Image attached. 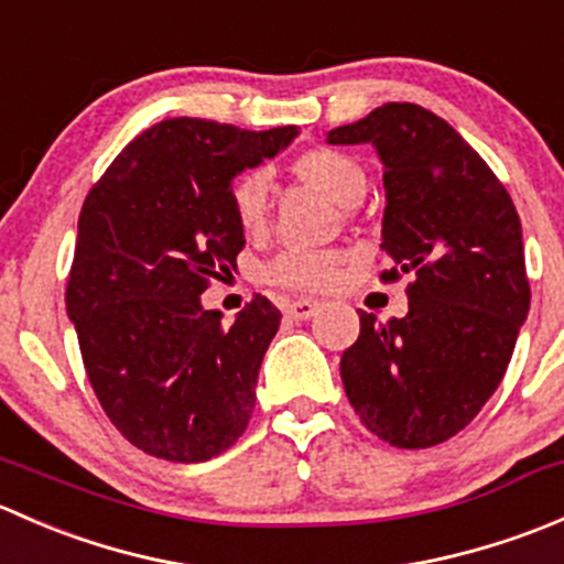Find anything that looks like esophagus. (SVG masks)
I'll use <instances>...</instances> for the list:
<instances>
[{
  "label": "esophagus",
  "mask_w": 564,
  "mask_h": 564,
  "mask_svg": "<svg viewBox=\"0 0 564 564\" xmlns=\"http://www.w3.org/2000/svg\"><path fill=\"white\" fill-rule=\"evenodd\" d=\"M316 300H292V303L286 305V318H292V322H308L311 316H316Z\"/></svg>",
  "instance_id": "34e87169"
}]
</instances>
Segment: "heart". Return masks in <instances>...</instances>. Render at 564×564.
Masks as SVG:
<instances>
[{"label":"heart","mask_w":564,"mask_h":564,"mask_svg":"<svg viewBox=\"0 0 564 564\" xmlns=\"http://www.w3.org/2000/svg\"><path fill=\"white\" fill-rule=\"evenodd\" d=\"M294 174L318 187L335 204L355 207L366 196L368 176L355 158L338 150H308L292 163ZM231 209L240 229L259 231L270 209V180L264 172H248L231 185ZM340 270V256L329 250H286L264 267L270 283L286 289H327Z\"/></svg>","instance_id":"obj_1"}]
</instances>
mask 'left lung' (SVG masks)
Wrapping results in <instances>:
<instances>
[{
	"label": "left lung",
	"mask_w": 564,
	"mask_h": 564,
	"mask_svg": "<svg viewBox=\"0 0 564 564\" xmlns=\"http://www.w3.org/2000/svg\"><path fill=\"white\" fill-rule=\"evenodd\" d=\"M327 144H371L384 172L382 250L412 275L406 316L360 311L340 357L346 395L395 447L456 436L502 382L529 314L521 220L502 182L436 113L384 104Z\"/></svg>",
	"instance_id": "obj_1"
}]
</instances>
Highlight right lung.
<instances>
[{
    "mask_svg": "<svg viewBox=\"0 0 564 564\" xmlns=\"http://www.w3.org/2000/svg\"><path fill=\"white\" fill-rule=\"evenodd\" d=\"M297 133L163 119L119 152L84 202L67 316L100 406L150 456L196 464L246 431L281 311L256 294L224 324L202 294L207 278L237 270L246 246L235 176Z\"/></svg>",
    "mask_w": 564,
    "mask_h": 564,
    "instance_id": "1",
    "label": "right lung"
}]
</instances>
